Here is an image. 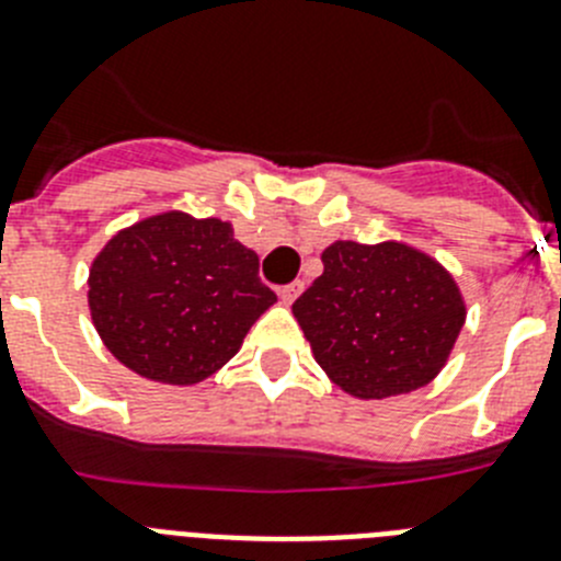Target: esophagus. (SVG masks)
Instances as JSON below:
<instances>
[{
    "label": "esophagus",
    "mask_w": 561,
    "mask_h": 561,
    "mask_svg": "<svg viewBox=\"0 0 561 561\" xmlns=\"http://www.w3.org/2000/svg\"><path fill=\"white\" fill-rule=\"evenodd\" d=\"M300 291H304V280H291V284L280 286V289H277V295H280V300L289 306V304H295L297 297H300Z\"/></svg>",
    "instance_id": "obj_1"
}]
</instances>
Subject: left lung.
Returning a JSON list of instances; mask_svg holds the SVG:
<instances>
[{
    "label": "left lung",
    "mask_w": 561,
    "mask_h": 561,
    "mask_svg": "<svg viewBox=\"0 0 561 561\" xmlns=\"http://www.w3.org/2000/svg\"><path fill=\"white\" fill-rule=\"evenodd\" d=\"M295 320L317 365L356 399L424 388L447 365L466 320L455 277L401 241H334Z\"/></svg>",
    "instance_id": "obj_1"
}]
</instances>
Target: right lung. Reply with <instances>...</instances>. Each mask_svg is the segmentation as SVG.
Masks as SVG:
<instances>
[{"label": "right lung", "instance_id": "right-lung-1", "mask_svg": "<svg viewBox=\"0 0 561 561\" xmlns=\"http://www.w3.org/2000/svg\"><path fill=\"white\" fill-rule=\"evenodd\" d=\"M87 284L89 314L114 359L180 388L227 365L277 300L230 221L182 210L157 213L108 238Z\"/></svg>", "mask_w": 561, "mask_h": 561}]
</instances>
